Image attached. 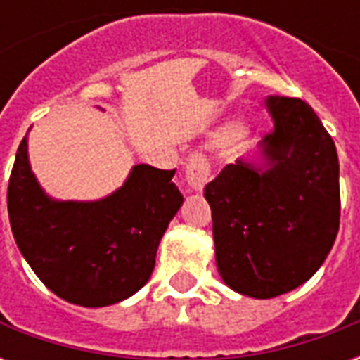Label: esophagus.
<instances>
[{"mask_svg":"<svg viewBox=\"0 0 360 360\" xmlns=\"http://www.w3.org/2000/svg\"><path fill=\"white\" fill-rule=\"evenodd\" d=\"M185 181H187L188 191L202 193L206 183L210 181V165L206 164L202 156H193L188 160L187 167H185Z\"/></svg>","mask_w":360,"mask_h":360,"instance_id":"34e87169","label":"esophagus"}]
</instances>
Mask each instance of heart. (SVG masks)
<instances>
[{"label": "heart", "mask_w": 360, "mask_h": 360, "mask_svg": "<svg viewBox=\"0 0 360 360\" xmlns=\"http://www.w3.org/2000/svg\"><path fill=\"white\" fill-rule=\"evenodd\" d=\"M226 133H231V127H227V129H226Z\"/></svg>", "instance_id": "obj_1"}]
</instances>
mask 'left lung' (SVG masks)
<instances>
[{
    "label": "left lung",
    "mask_w": 360,
    "mask_h": 360,
    "mask_svg": "<svg viewBox=\"0 0 360 360\" xmlns=\"http://www.w3.org/2000/svg\"><path fill=\"white\" fill-rule=\"evenodd\" d=\"M274 133L257 160L239 158L206 185L216 264L233 291L255 299L309 281L340 229V162L309 103L270 96Z\"/></svg>",
    "instance_id": "1"
}]
</instances>
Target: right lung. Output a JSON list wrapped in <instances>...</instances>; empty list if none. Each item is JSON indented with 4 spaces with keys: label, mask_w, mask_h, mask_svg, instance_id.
<instances>
[{
    "label": "right lung",
    "mask_w": 360,
    "mask_h": 360,
    "mask_svg": "<svg viewBox=\"0 0 360 360\" xmlns=\"http://www.w3.org/2000/svg\"><path fill=\"white\" fill-rule=\"evenodd\" d=\"M173 175L139 164L100 200H58L36 179L25 136L7 188L20 255L67 302L98 309L125 301L152 276L158 245L183 204Z\"/></svg>",
    "instance_id": "add662e5"
}]
</instances>
